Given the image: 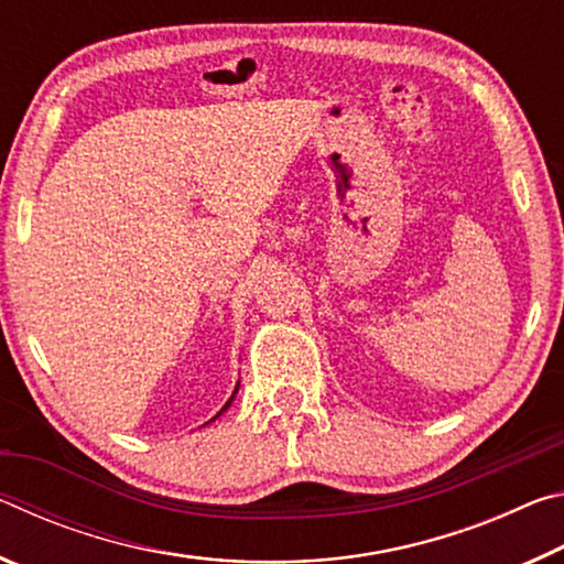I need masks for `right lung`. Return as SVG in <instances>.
<instances>
[{"label":"right lung","instance_id":"right-lung-1","mask_svg":"<svg viewBox=\"0 0 564 564\" xmlns=\"http://www.w3.org/2000/svg\"><path fill=\"white\" fill-rule=\"evenodd\" d=\"M236 393H238V383H236V390H234V395H231V398H228V400H226V405H224V408H221V410H218V413H216V415H214V417H212V420H216V417H218V415H221V413H224V410H226V408H228V405H231V403H234V398H236Z\"/></svg>","mask_w":564,"mask_h":564}]
</instances>
